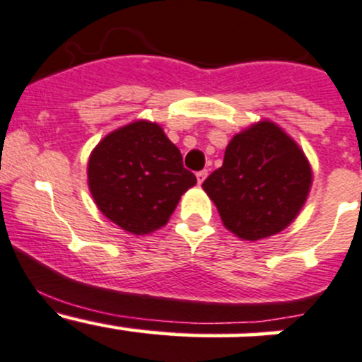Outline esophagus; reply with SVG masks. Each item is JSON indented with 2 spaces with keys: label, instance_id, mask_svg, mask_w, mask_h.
<instances>
[{
  "label": "esophagus",
  "instance_id": "esophagus-1",
  "mask_svg": "<svg viewBox=\"0 0 362 362\" xmlns=\"http://www.w3.org/2000/svg\"><path fill=\"white\" fill-rule=\"evenodd\" d=\"M206 177H207V170H199V173H197V181H199V185H202Z\"/></svg>",
  "mask_w": 362,
  "mask_h": 362
}]
</instances>
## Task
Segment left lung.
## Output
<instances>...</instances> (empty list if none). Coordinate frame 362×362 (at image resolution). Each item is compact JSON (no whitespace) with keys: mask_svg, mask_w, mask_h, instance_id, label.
I'll list each match as a JSON object with an SVG mask.
<instances>
[{"mask_svg":"<svg viewBox=\"0 0 362 362\" xmlns=\"http://www.w3.org/2000/svg\"><path fill=\"white\" fill-rule=\"evenodd\" d=\"M311 186V169L299 146L274 123L262 121L228 142L223 165L202 188L225 227L257 241L294 221Z\"/></svg>","mask_w":362,"mask_h":362,"instance_id":"left-lung-1","label":"left lung"}]
</instances>
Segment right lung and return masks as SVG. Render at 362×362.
I'll use <instances>...</instances> for the list:
<instances>
[{
  "label": "right lung",
  "instance_id": "1",
  "mask_svg": "<svg viewBox=\"0 0 362 362\" xmlns=\"http://www.w3.org/2000/svg\"><path fill=\"white\" fill-rule=\"evenodd\" d=\"M88 181L98 209L132 234L163 227L197 182L162 128L135 121L107 135L89 156Z\"/></svg>",
  "mask_w": 362,
  "mask_h": 362
}]
</instances>
